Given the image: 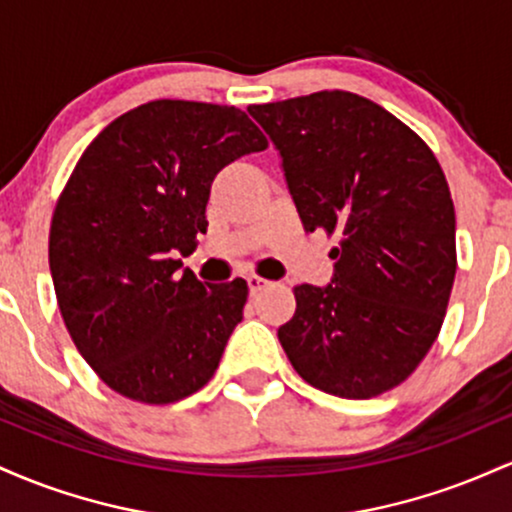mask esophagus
I'll return each instance as SVG.
<instances>
[{
    "label": "esophagus",
    "instance_id": "34e87169",
    "mask_svg": "<svg viewBox=\"0 0 512 512\" xmlns=\"http://www.w3.org/2000/svg\"><path fill=\"white\" fill-rule=\"evenodd\" d=\"M269 286H272V281H267V279H262V276H248V289H250V296H260V293L264 291V289H269Z\"/></svg>",
    "mask_w": 512,
    "mask_h": 512
}]
</instances>
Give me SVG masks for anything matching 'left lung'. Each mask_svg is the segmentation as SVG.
Wrapping results in <instances>:
<instances>
[{"label":"left lung","instance_id":"8db88e82","mask_svg":"<svg viewBox=\"0 0 512 512\" xmlns=\"http://www.w3.org/2000/svg\"><path fill=\"white\" fill-rule=\"evenodd\" d=\"M305 231L337 233L327 286H296L279 342L305 383L368 399L436 342L455 281V207L433 151L378 103L320 91L250 105Z\"/></svg>","mask_w":512,"mask_h":512}]
</instances>
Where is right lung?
Masks as SVG:
<instances>
[{
  "mask_svg": "<svg viewBox=\"0 0 512 512\" xmlns=\"http://www.w3.org/2000/svg\"><path fill=\"white\" fill-rule=\"evenodd\" d=\"M267 149L243 110L151 101L88 144L50 226V274L69 337L115 392L170 404L209 383L248 284L211 286L178 255L207 233L219 170Z\"/></svg>",
  "mask_w": 512,
  "mask_h": 512,
  "instance_id": "add662e5",
  "label": "right lung"
}]
</instances>
